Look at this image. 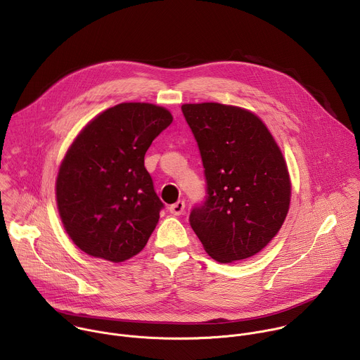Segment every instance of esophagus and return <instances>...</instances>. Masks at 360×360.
<instances>
[{
	"instance_id": "34e87169",
	"label": "esophagus",
	"mask_w": 360,
	"mask_h": 360,
	"mask_svg": "<svg viewBox=\"0 0 360 360\" xmlns=\"http://www.w3.org/2000/svg\"><path fill=\"white\" fill-rule=\"evenodd\" d=\"M184 211H185V202L184 200H178L169 207V212L174 214V215H181Z\"/></svg>"
}]
</instances>
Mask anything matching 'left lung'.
Masks as SVG:
<instances>
[{
    "label": "left lung",
    "mask_w": 360,
    "mask_h": 360,
    "mask_svg": "<svg viewBox=\"0 0 360 360\" xmlns=\"http://www.w3.org/2000/svg\"><path fill=\"white\" fill-rule=\"evenodd\" d=\"M207 179L205 200L189 224L218 262L261 252L279 232L290 203V179L282 152L255 114L218 102L184 104Z\"/></svg>",
    "instance_id": "obj_1"
}]
</instances>
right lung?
<instances>
[{
    "mask_svg": "<svg viewBox=\"0 0 360 360\" xmlns=\"http://www.w3.org/2000/svg\"><path fill=\"white\" fill-rule=\"evenodd\" d=\"M171 122L162 107L124 102L95 117L67 150L57 205L67 233L86 255L117 264L146 245L164 203L143 158Z\"/></svg>",
    "mask_w": 360,
    "mask_h": 360,
    "instance_id": "right-lung-1",
    "label": "right lung"
}]
</instances>
